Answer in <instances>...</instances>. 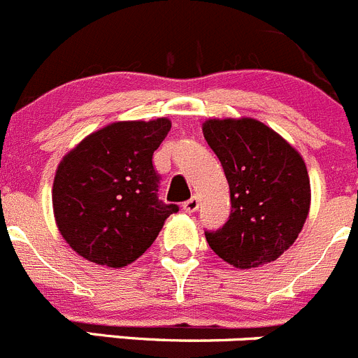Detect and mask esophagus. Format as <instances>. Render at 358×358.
<instances>
[{"label":"esophagus","mask_w":358,"mask_h":358,"mask_svg":"<svg viewBox=\"0 0 358 358\" xmlns=\"http://www.w3.org/2000/svg\"><path fill=\"white\" fill-rule=\"evenodd\" d=\"M182 209H185V213H195L196 209H199V196H192L189 200H186L185 203H182Z\"/></svg>","instance_id":"1"}]
</instances>
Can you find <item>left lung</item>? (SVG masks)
Here are the masks:
<instances>
[{
    "label": "left lung",
    "instance_id": "obj_1",
    "mask_svg": "<svg viewBox=\"0 0 358 358\" xmlns=\"http://www.w3.org/2000/svg\"><path fill=\"white\" fill-rule=\"evenodd\" d=\"M202 131L223 165L232 202L223 228L206 232L210 250L237 268L274 262L295 243L309 214L304 159L253 117L207 119Z\"/></svg>",
    "mask_w": 358,
    "mask_h": 358
}]
</instances>
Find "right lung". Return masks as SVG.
<instances>
[{"mask_svg": "<svg viewBox=\"0 0 358 358\" xmlns=\"http://www.w3.org/2000/svg\"><path fill=\"white\" fill-rule=\"evenodd\" d=\"M166 117L115 121L63 156L52 185L56 224L71 250L107 267L137 260L176 203L158 200L152 152L170 131Z\"/></svg>", "mask_w": 358, "mask_h": 358, "instance_id": "add662e5", "label": "right lung"}]
</instances>
